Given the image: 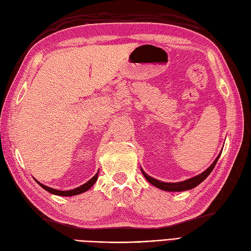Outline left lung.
I'll return each mask as SVG.
<instances>
[{"mask_svg": "<svg viewBox=\"0 0 251 251\" xmlns=\"http://www.w3.org/2000/svg\"><path fill=\"white\" fill-rule=\"evenodd\" d=\"M220 155H221V153L217 156V158L215 159V162L212 163L210 166L205 170L204 173L197 175V176H195V177L190 178L188 180L181 181V182H174V183L173 182H163V181H159V180H156V179L150 177V176L147 175L145 172H143L142 168H141V173H142L143 176H145V178L149 181V182L153 184L154 186H156V188H158V189L164 190V191H168V192L186 191V190H191V189L195 188V186H197L201 182H202V181H204L208 177V176L210 175V173L212 172V169L215 168L216 164L218 162V159H219Z\"/></svg>", "mask_w": 251, "mask_h": 251, "instance_id": "obj_1", "label": "left lung"}]
</instances>
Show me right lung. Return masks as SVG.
Segmentation results:
<instances>
[{
    "label": "right lung",
    "instance_id": "1",
    "mask_svg": "<svg viewBox=\"0 0 251 251\" xmlns=\"http://www.w3.org/2000/svg\"><path fill=\"white\" fill-rule=\"evenodd\" d=\"M98 173H99V172H98ZM98 173L96 174L92 179L88 180L86 183H84L83 185L78 186V188H76V189L69 190V191H59V190L51 189V188H50V186H46V185H44V184L40 183L37 180H35V181L42 186V188H43L44 190H46L47 192H50V193H51V194L60 195V196H72V195H77V194L84 193V192H86V191H88L90 188H92V186L95 184V182H96V181H97V179H98Z\"/></svg>",
    "mask_w": 251,
    "mask_h": 251
}]
</instances>
